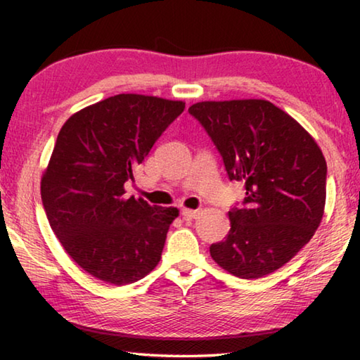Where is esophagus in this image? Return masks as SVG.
I'll return each instance as SVG.
<instances>
[{"mask_svg": "<svg viewBox=\"0 0 360 360\" xmlns=\"http://www.w3.org/2000/svg\"><path fill=\"white\" fill-rule=\"evenodd\" d=\"M181 214L184 219H195L198 216V211L197 210H187V208H182L181 210Z\"/></svg>", "mask_w": 360, "mask_h": 360, "instance_id": "esophagus-1", "label": "esophagus"}]
</instances>
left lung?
Segmentation results:
<instances>
[{
  "instance_id": "1",
  "label": "left lung",
  "mask_w": 360,
  "mask_h": 360,
  "mask_svg": "<svg viewBox=\"0 0 360 360\" xmlns=\"http://www.w3.org/2000/svg\"><path fill=\"white\" fill-rule=\"evenodd\" d=\"M246 197L229 211L225 240L210 246L219 266L243 279L270 275L319 227L327 163L314 139L265 100L202 101L188 108Z\"/></svg>"
}]
</instances>
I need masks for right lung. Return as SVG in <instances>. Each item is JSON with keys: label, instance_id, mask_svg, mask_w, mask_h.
<instances>
[{"label": "right lung", "instance_id": "add662e5", "mask_svg": "<svg viewBox=\"0 0 360 360\" xmlns=\"http://www.w3.org/2000/svg\"><path fill=\"white\" fill-rule=\"evenodd\" d=\"M182 101L114 95L65 122L41 181L49 224L76 264L125 285L162 257L176 208L125 197V182L184 111Z\"/></svg>", "mask_w": 360, "mask_h": 360}]
</instances>
